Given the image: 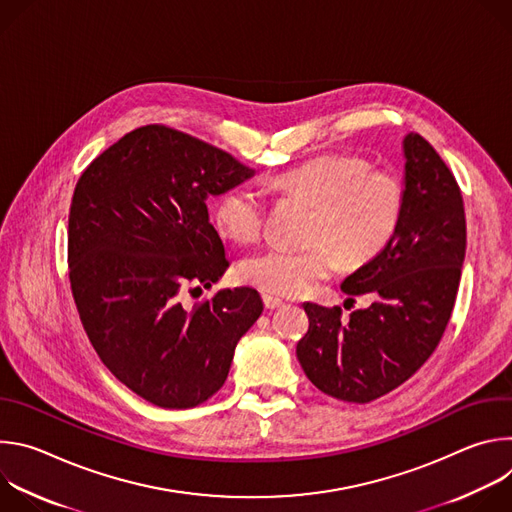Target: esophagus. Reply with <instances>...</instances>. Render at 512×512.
<instances>
[{"mask_svg":"<svg viewBox=\"0 0 512 512\" xmlns=\"http://www.w3.org/2000/svg\"><path fill=\"white\" fill-rule=\"evenodd\" d=\"M263 304H265L267 310H275V308H281V306H283V302H281L279 298L269 296V294H263Z\"/></svg>","mask_w":512,"mask_h":512,"instance_id":"1","label":"esophagus"}]
</instances>
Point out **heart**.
I'll return each instance as SVG.
<instances>
[{
  "instance_id": "heart-1",
  "label": "heart",
  "mask_w": 512,
  "mask_h": 512,
  "mask_svg": "<svg viewBox=\"0 0 512 512\" xmlns=\"http://www.w3.org/2000/svg\"><path fill=\"white\" fill-rule=\"evenodd\" d=\"M275 184L316 204L310 218L312 245L294 249L271 245L247 255L239 265L243 281L275 296H302L328 279L340 259L360 267L375 259L395 237L405 208L401 178L371 168L358 154H320L281 172ZM216 227L235 241L261 235L267 200L253 186L227 192L216 204Z\"/></svg>"
}]
</instances>
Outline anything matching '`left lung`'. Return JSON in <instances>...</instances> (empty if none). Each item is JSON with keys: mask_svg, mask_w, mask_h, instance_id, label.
I'll return each instance as SVG.
<instances>
[{"mask_svg": "<svg viewBox=\"0 0 512 512\" xmlns=\"http://www.w3.org/2000/svg\"><path fill=\"white\" fill-rule=\"evenodd\" d=\"M405 208L391 243L342 283L348 302L369 296L346 320L340 308L304 304L298 342L306 377L346 403H371L407 379L440 344L450 322L466 253L460 186L427 139L405 137Z\"/></svg>", "mask_w": 512, "mask_h": 512, "instance_id": "obj_1", "label": "left lung"}]
</instances>
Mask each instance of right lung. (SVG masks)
Masks as SVG:
<instances>
[{"mask_svg":"<svg viewBox=\"0 0 512 512\" xmlns=\"http://www.w3.org/2000/svg\"><path fill=\"white\" fill-rule=\"evenodd\" d=\"M253 172L225 150L154 123L125 133L75 186L68 279L79 318L113 377L158 407L208 401L263 312L253 287L184 304L229 267L206 196Z\"/></svg>","mask_w":512,"mask_h":512,"instance_id":"obj_1","label":"right lung"}]
</instances>
